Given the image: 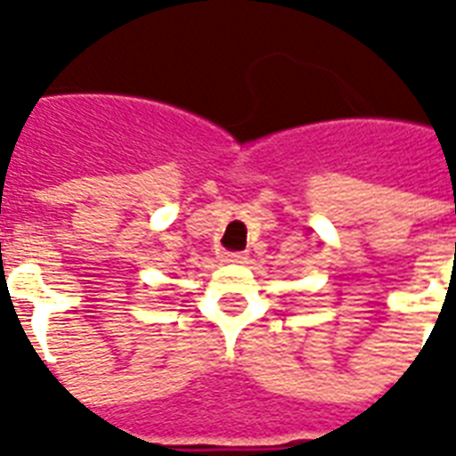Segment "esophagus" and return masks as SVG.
I'll return each mask as SVG.
<instances>
[{
    "instance_id": "esophagus-1",
    "label": "esophagus",
    "mask_w": 456,
    "mask_h": 456,
    "mask_svg": "<svg viewBox=\"0 0 456 456\" xmlns=\"http://www.w3.org/2000/svg\"><path fill=\"white\" fill-rule=\"evenodd\" d=\"M248 256L241 253V250H232V253H224V263H246Z\"/></svg>"
}]
</instances>
